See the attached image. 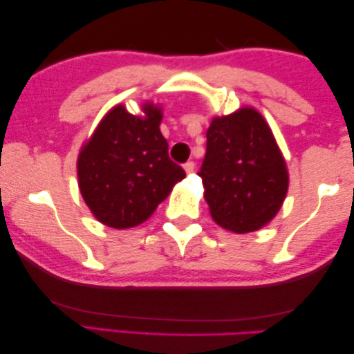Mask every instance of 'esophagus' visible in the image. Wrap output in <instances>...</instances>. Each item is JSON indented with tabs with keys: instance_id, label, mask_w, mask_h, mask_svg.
<instances>
[{
	"instance_id": "1",
	"label": "esophagus",
	"mask_w": 354,
	"mask_h": 354,
	"mask_svg": "<svg viewBox=\"0 0 354 354\" xmlns=\"http://www.w3.org/2000/svg\"><path fill=\"white\" fill-rule=\"evenodd\" d=\"M183 169L187 174H191L194 171V161H187V163L183 165Z\"/></svg>"
}]
</instances>
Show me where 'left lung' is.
I'll return each instance as SVG.
<instances>
[{
    "mask_svg": "<svg viewBox=\"0 0 354 354\" xmlns=\"http://www.w3.org/2000/svg\"><path fill=\"white\" fill-rule=\"evenodd\" d=\"M198 174L212 218L236 234L268 224L288 189L286 160L268 124L254 108L212 120Z\"/></svg>",
    "mask_w": 354,
    "mask_h": 354,
    "instance_id": "obj_1",
    "label": "left lung"
}]
</instances>
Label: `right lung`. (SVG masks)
<instances>
[{
	"label": "right lung",
	"instance_id": "add662e5",
	"mask_svg": "<svg viewBox=\"0 0 354 354\" xmlns=\"http://www.w3.org/2000/svg\"><path fill=\"white\" fill-rule=\"evenodd\" d=\"M142 111L144 115H133L124 105L114 106L78 156L81 196L108 227L144 223L185 178L160 131L161 108L146 103Z\"/></svg>",
	"mask_w": 354,
	"mask_h": 354
}]
</instances>
